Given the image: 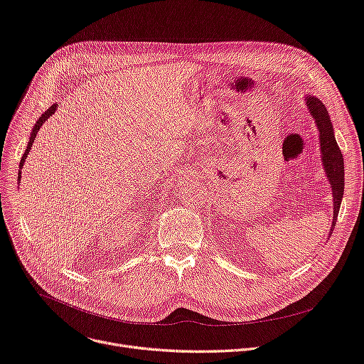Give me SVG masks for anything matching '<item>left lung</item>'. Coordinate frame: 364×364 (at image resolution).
I'll return each mask as SVG.
<instances>
[{"mask_svg": "<svg viewBox=\"0 0 364 364\" xmlns=\"http://www.w3.org/2000/svg\"><path fill=\"white\" fill-rule=\"evenodd\" d=\"M305 100H307V106L313 114L320 132L318 137H320V149H321V161H323L324 172L328 174L329 183L332 187V195H333V221L331 228V235H332L336 224L339 208H341V200L343 196V158L338 147V143L335 140L333 128H332L326 107H324V105L318 99L311 97V95H309Z\"/></svg>", "mask_w": 364, "mask_h": 364, "instance_id": "8db88e82", "label": "left lung"}]
</instances>
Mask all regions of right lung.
I'll use <instances>...</instances> for the list:
<instances>
[{
  "mask_svg": "<svg viewBox=\"0 0 364 364\" xmlns=\"http://www.w3.org/2000/svg\"><path fill=\"white\" fill-rule=\"evenodd\" d=\"M55 107H57V105H53L51 107H48V109H47V112L41 114V118L36 121V124H35V127H33V129H32V134H31V139H29V143H28V147H26L25 155H23V156H22V159H21V165H18L21 168H23L25 159H26L28 153H29V150H31V147H32V143H33V140H35V137H36V132L40 131V128L43 127V124H44V122L51 117V114L55 112ZM18 180H21V171H18Z\"/></svg>",
  "mask_w": 364,
  "mask_h": 364,
  "instance_id": "obj_1",
  "label": "right lung"
}]
</instances>
